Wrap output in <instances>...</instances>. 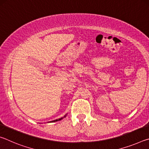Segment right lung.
<instances>
[{"label":"right lung","instance_id":"right-lung-1","mask_svg":"<svg viewBox=\"0 0 149 149\" xmlns=\"http://www.w3.org/2000/svg\"><path fill=\"white\" fill-rule=\"evenodd\" d=\"M65 116H66V115H65L63 117V118H59V119H57V120H53V121H52V122H58V121H60V120H62V119H63V118H65Z\"/></svg>","mask_w":149,"mask_h":149}]
</instances>
